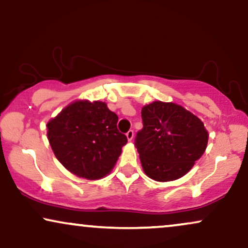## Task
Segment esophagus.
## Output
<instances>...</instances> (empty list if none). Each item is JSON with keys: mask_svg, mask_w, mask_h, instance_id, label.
I'll use <instances>...</instances> for the list:
<instances>
[{"mask_svg": "<svg viewBox=\"0 0 248 248\" xmlns=\"http://www.w3.org/2000/svg\"><path fill=\"white\" fill-rule=\"evenodd\" d=\"M126 136H127L128 140H133V139H134V130H133V129L128 130V131H127V134H126Z\"/></svg>", "mask_w": 248, "mask_h": 248, "instance_id": "esophagus-1", "label": "esophagus"}]
</instances>
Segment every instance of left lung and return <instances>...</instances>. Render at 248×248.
<instances>
[{
    "instance_id": "left-lung-1",
    "label": "left lung",
    "mask_w": 248,
    "mask_h": 248,
    "mask_svg": "<svg viewBox=\"0 0 248 248\" xmlns=\"http://www.w3.org/2000/svg\"><path fill=\"white\" fill-rule=\"evenodd\" d=\"M142 121L135 146L144 171L152 180H177L205 152L207 130L199 118L180 105L153 102L142 108Z\"/></svg>"
}]
</instances>
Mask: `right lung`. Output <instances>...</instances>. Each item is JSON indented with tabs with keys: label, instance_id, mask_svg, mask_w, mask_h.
I'll use <instances>...</instances> for the list:
<instances>
[{
	"label": "right lung",
	"instance_id": "obj_1",
	"mask_svg": "<svg viewBox=\"0 0 248 248\" xmlns=\"http://www.w3.org/2000/svg\"><path fill=\"white\" fill-rule=\"evenodd\" d=\"M118 115L103 102H75L48 122V140L56 158L79 177L98 180L114 167L127 136Z\"/></svg>",
	"mask_w": 248,
	"mask_h": 248
}]
</instances>
